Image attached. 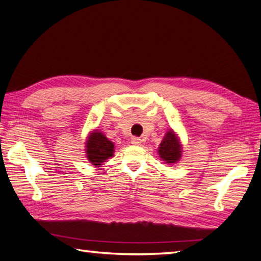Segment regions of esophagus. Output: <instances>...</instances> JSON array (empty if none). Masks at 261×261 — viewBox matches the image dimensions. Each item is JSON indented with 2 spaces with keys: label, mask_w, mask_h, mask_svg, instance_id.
I'll use <instances>...</instances> for the list:
<instances>
[{
  "label": "esophagus",
  "mask_w": 261,
  "mask_h": 261,
  "mask_svg": "<svg viewBox=\"0 0 261 261\" xmlns=\"http://www.w3.org/2000/svg\"><path fill=\"white\" fill-rule=\"evenodd\" d=\"M141 143H143V141H141V139L138 138V137H134V138H131V144L132 145L139 146V145H141Z\"/></svg>",
  "instance_id": "obj_1"
}]
</instances>
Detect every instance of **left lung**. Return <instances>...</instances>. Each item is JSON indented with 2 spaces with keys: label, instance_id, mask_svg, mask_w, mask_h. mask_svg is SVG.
Returning <instances> with one entry per match:
<instances>
[{
  "label": "left lung",
  "instance_id": "left-lung-1",
  "mask_svg": "<svg viewBox=\"0 0 261 261\" xmlns=\"http://www.w3.org/2000/svg\"><path fill=\"white\" fill-rule=\"evenodd\" d=\"M161 159L167 161V163H176L181 156V147L179 145L176 135L173 131H168L167 135L159 147Z\"/></svg>",
  "mask_w": 261,
  "mask_h": 261
}]
</instances>
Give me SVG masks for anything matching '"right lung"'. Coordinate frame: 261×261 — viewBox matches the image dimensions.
Here are the masks:
<instances>
[{"instance_id":"add662e5","label":"right lung","mask_w":261,"mask_h":261,"mask_svg":"<svg viewBox=\"0 0 261 261\" xmlns=\"http://www.w3.org/2000/svg\"><path fill=\"white\" fill-rule=\"evenodd\" d=\"M114 145L101 132L93 131L87 140V156L93 165H101L105 160L111 158Z\"/></svg>"}]
</instances>
